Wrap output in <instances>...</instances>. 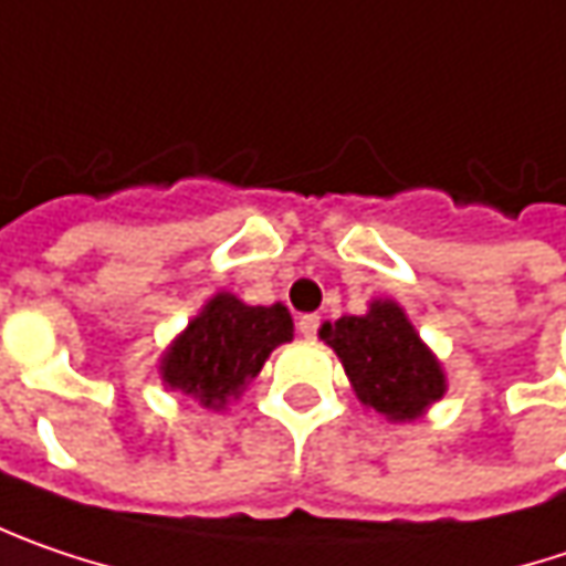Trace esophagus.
<instances>
[{"mask_svg": "<svg viewBox=\"0 0 566 566\" xmlns=\"http://www.w3.org/2000/svg\"><path fill=\"white\" fill-rule=\"evenodd\" d=\"M297 333L304 336V339H314L316 333H319V316L316 314H304L297 319Z\"/></svg>", "mask_w": 566, "mask_h": 566, "instance_id": "34e87169", "label": "esophagus"}]
</instances>
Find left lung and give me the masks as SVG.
Returning <instances> with one entry per match:
<instances>
[{
	"label": "left lung",
	"mask_w": 566,
	"mask_h": 566,
	"mask_svg": "<svg viewBox=\"0 0 566 566\" xmlns=\"http://www.w3.org/2000/svg\"><path fill=\"white\" fill-rule=\"evenodd\" d=\"M319 336L343 358L358 400L387 419H416L446 394V375L394 301L365 316L323 323Z\"/></svg>",
	"instance_id": "obj_1"
}]
</instances>
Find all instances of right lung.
I'll return each mask as SVG.
<instances>
[{"instance_id":"add662e5","label":"right lung","mask_w":566,"mask_h":566,"mask_svg":"<svg viewBox=\"0 0 566 566\" xmlns=\"http://www.w3.org/2000/svg\"><path fill=\"white\" fill-rule=\"evenodd\" d=\"M291 336L294 323L282 304L250 307L233 294H217L166 352L163 381L217 410L240 394V387L259 375L269 352Z\"/></svg>"}]
</instances>
